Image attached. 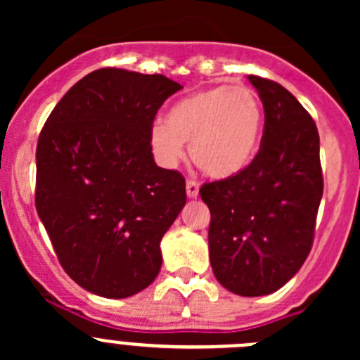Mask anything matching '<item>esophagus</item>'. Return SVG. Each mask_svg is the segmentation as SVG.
<instances>
[{
	"mask_svg": "<svg viewBox=\"0 0 360 360\" xmlns=\"http://www.w3.org/2000/svg\"><path fill=\"white\" fill-rule=\"evenodd\" d=\"M186 195L190 198H197V195H198V183L195 179H188L186 181Z\"/></svg>",
	"mask_w": 360,
	"mask_h": 360,
	"instance_id": "esophagus-1",
	"label": "esophagus"
}]
</instances>
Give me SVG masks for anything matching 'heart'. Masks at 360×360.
<instances>
[{
  "instance_id": "heart-1",
  "label": "heart",
  "mask_w": 360,
  "mask_h": 360,
  "mask_svg": "<svg viewBox=\"0 0 360 360\" xmlns=\"http://www.w3.org/2000/svg\"><path fill=\"white\" fill-rule=\"evenodd\" d=\"M263 130V106L254 90L244 85H217L198 90L172 106L167 123L151 127V144L165 165L190 157L205 174L230 177L252 162Z\"/></svg>"
}]
</instances>
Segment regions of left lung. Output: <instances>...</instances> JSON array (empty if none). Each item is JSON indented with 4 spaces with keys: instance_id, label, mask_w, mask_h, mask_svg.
<instances>
[{
    "instance_id": "left-lung-1",
    "label": "left lung",
    "mask_w": 360,
    "mask_h": 360,
    "mask_svg": "<svg viewBox=\"0 0 360 360\" xmlns=\"http://www.w3.org/2000/svg\"><path fill=\"white\" fill-rule=\"evenodd\" d=\"M264 110L261 146L242 172L202 184L217 282L240 296L281 289L310 254L324 191L319 132L281 83L249 75Z\"/></svg>"
}]
</instances>
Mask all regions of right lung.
<instances>
[{
	"label": "right lung",
	"mask_w": 360,
	"mask_h": 360,
	"mask_svg": "<svg viewBox=\"0 0 360 360\" xmlns=\"http://www.w3.org/2000/svg\"><path fill=\"white\" fill-rule=\"evenodd\" d=\"M181 89L163 75L97 69L39 132L36 210L60 266L86 291L118 300L158 275L160 242L186 203V183L155 163L151 127Z\"/></svg>",
	"instance_id": "obj_1"
}]
</instances>
